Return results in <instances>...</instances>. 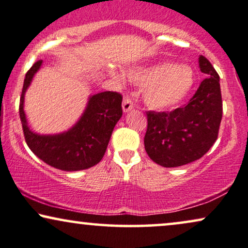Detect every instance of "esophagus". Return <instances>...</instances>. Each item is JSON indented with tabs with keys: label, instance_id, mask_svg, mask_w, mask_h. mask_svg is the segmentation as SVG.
<instances>
[{
	"label": "esophagus",
	"instance_id": "34e87169",
	"mask_svg": "<svg viewBox=\"0 0 248 248\" xmlns=\"http://www.w3.org/2000/svg\"><path fill=\"white\" fill-rule=\"evenodd\" d=\"M133 108H134V103H133V101H131L130 97H128V96L124 97V102H122V109H124V112L130 111Z\"/></svg>",
	"mask_w": 248,
	"mask_h": 248
}]
</instances>
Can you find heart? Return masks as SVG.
<instances>
[{
  "label": "heart",
  "mask_w": 248,
  "mask_h": 248,
  "mask_svg": "<svg viewBox=\"0 0 248 248\" xmlns=\"http://www.w3.org/2000/svg\"><path fill=\"white\" fill-rule=\"evenodd\" d=\"M131 80L144 86L146 105L162 109L176 105L186 97L194 82L192 70L186 65L160 62L131 73Z\"/></svg>",
  "instance_id": "heart-1"
}]
</instances>
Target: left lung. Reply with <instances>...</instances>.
I'll use <instances>...</instances> for the list:
<instances>
[{"label": "left lung", "mask_w": 248, "mask_h": 248, "mask_svg": "<svg viewBox=\"0 0 248 248\" xmlns=\"http://www.w3.org/2000/svg\"><path fill=\"white\" fill-rule=\"evenodd\" d=\"M199 66L207 74L186 105L170 112H146L145 151L155 164L178 167L198 160L217 140L222 120L220 77L207 58Z\"/></svg>", "instance_id": "obj_1"}]
</instances>
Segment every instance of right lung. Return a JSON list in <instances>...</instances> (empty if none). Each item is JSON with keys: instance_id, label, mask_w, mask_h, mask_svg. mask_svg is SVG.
<instances>
[{"instance_id": "right-lung-1", "label": "right lung", "mask_w": 248, "mask_h": 248, "mask_svg": "<svg viewBox=\"0 0 248 248\" xmlns=\"http://www.w3.org/2000/svg\"><path fill=\"white\" fill-rule=\"evenodd\" d=\"M42 61L34 62L24 80L19 115L25 140L41 160L62 170L75 171L93 167L102 160L112 131L122 115V96L117 92L96 93L73 128L59 135H37L30 130L24 112V95Z\"/></svg>"}]
</instances>
